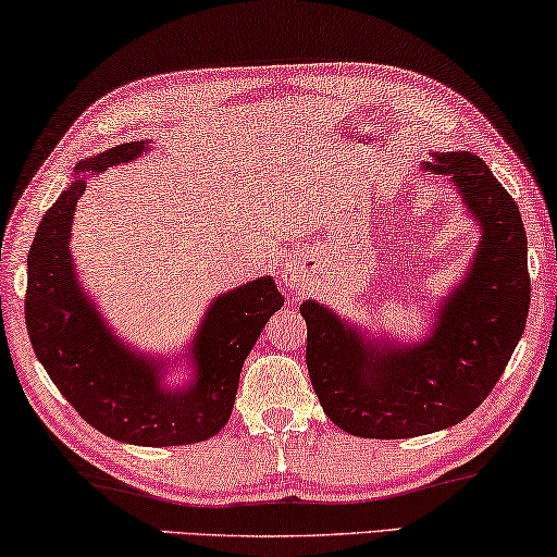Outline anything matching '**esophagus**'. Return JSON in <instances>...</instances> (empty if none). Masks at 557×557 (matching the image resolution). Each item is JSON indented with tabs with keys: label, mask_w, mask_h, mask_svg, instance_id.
I'll return each mask as SVG.
<instances>
[{
	"label": "esophagus",
	"mask_w": 557,
	"mask_h": 557,
	"mask_svg": "<svg viewBox=\"0 0 557 557\" xmlns=\"http://www.w3.org/2000/svg\"><path fill=\"white\" fill-rule=\"evenodd\" d=\"M282 282H285L287 287H299L302 285V272H299L297 268H287V270H282Z\"/></svg>",
	"instance_id": "obj_1"
}]
</instances>
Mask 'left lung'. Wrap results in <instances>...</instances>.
<instances>
[{
  "mask_svg": "<svg viewBox=\"0 0 557 557\" xmlns=\"http://www.w3.org/2000/svg\"><path fill=\"white\" fill-rule=\"evenodd\" d=\"M451 175L481 227L471 270L434 314L417 344L376 339L314 299L307 322V372L322 409L361 438L434 434L479 409L523 337L531 275L528 237L516 200L471 151L436 153L423 165Z\"/></svg>",
  "mask_w": 557,
  "mask_h": 557,
  "instance_id": "obj_1",
  "label": "left lung"
}]
</instances>
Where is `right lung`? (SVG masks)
<instances>
[{"label": "right lung", "mask_w": 557, "mask_h": 557, "mask_svg": "<svg viewBox=\"0 0 557 557\" xmlns=\"http://www.w3.org/2000/svg\"><path fill=\"white\" fill-rule=\"evenodd\" d=\"M151 140H131L76 165L74 183L41 218L34 235L26 282V330L57 389L101 434L136 446H181L215 436L233 413L245 357L285 297L272 277L215 297L198 326L188 357L196 367L183 389L163 386L165 364L126 347L84 295L69 243L82 173L96 178L136 161Z\"/></svg>", "instance_id": "right-lung-1"}]
</instances>
